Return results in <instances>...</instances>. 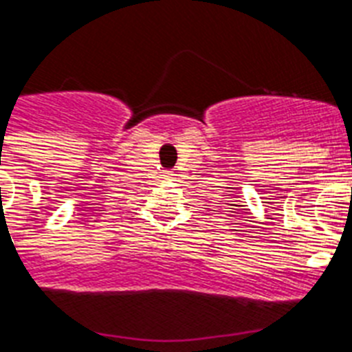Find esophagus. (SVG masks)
I'll return each mask as SVG.
<instances>
[{
	"label": "esophagus",
	"mask_w": 352,
	"mask_h": 352,
	"mask_svg": "<svg viewBox=\"0 0 352 352\" xmlns=\"http://www.w3.org/2000/svg\"><path fill=\"white\" fill-rule=\"evenodd\" d=\"M166 179H170V181H173V179H175V173H173V171H166Z\"/></svg>",
	"instance_id": "esophagus-1"
}]
</instances>
